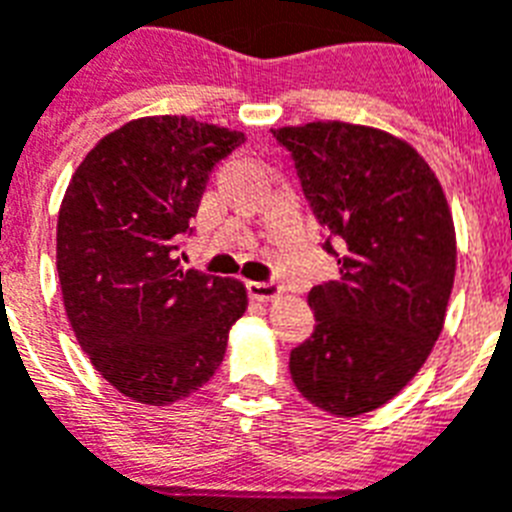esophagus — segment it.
<instances>
[{
	"instance_id": "34e87169",
	"label": "esophagus",
	"mask_w": 512,
	"mask_h": 512,
	"mask_svg": "<svg viewBox=\"0 0 512 512\" xmlns=\"http://www.w3.org/2000/svg\"><path fill=\"white\" fill-rule=\"evenodd\" d=\"M248 295L259 302H274L284 295V287L277 282H251L248 284Z\"/></svg>"
}]
</instances>
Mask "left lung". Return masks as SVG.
<instances>
[{
    "label": "left lung",
    "mask_w": 512,
    "mask_h": 512,
    "mask_svg": "<svg viewBox=\"0 0 512 512\" xmlns=\"http://www.w3.org/2000/svg\"><path fill=\"white\" fill-rule=\"evenodd\" d=\"M305 197L341 238L338 282L310 289L315 330L289 354L305 400L336 418L382 408L420 372L446 320L456 230L441 182L408 140L318 120L271 130Z\"/></svg>",
    "instance_id": "1"
}]
</instances>
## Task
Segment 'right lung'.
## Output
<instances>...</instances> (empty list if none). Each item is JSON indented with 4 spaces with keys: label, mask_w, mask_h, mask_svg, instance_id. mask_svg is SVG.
<instances>
[{
    "label": "right lung",
    "mask_w": 512,
    "mask_h": 512,
    "mask_svg": "<svg viewBox=\"0 0 512 512\" xmlns=\"http://www.w3.org/2000/svg\"><path fill=\"white\" fill-rule=\"evenodd\" d=\"M243 140L187 115L138 117L104 135L66 187L56 228L66 318L94 369L130 400L166 408L200 390L246 312L241 279L174 259L210 171Z\"/></svg>",
    "instance_id": "obj_1"
}]
</instances>
